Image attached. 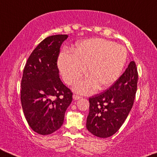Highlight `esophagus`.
<instances>
[{
	"mask_svg": "<svg viewBox=\"0 0 157 157\" xmlns=\"http://www.w3.org/2000/svg\"><path fill=\"white\" fill-rule=\"evenodd\" d=\"M73 98H74L75 100H78V99H80L81 97L80 96H78V95L77 94H75L74 96H73Z\"/></svg>",
	"mask_w": 157,
	"mask_h": 157,
	"instance_id": "esophagus-1",
	"label": "esophagus"
}]
</instances>
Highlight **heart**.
Returning a JSON list of instances; mask_svg holds the SVG:
<instances>
[{"label":"heart","instance_id":"1","mask_svg":"<svg viewBox=\"0 0 157 157\" xmlns=\"http://www.w3.org/2000/svg\"><path fill=\"white\" fill-rule=\"evenodd\" d=\"M128 57L123 45L102 38H93L79 43L71 51L61 53L59 67L65 82L76 83L86 72L90 77L76 85L75 90L82 94L94 92L98 85L106 88L114 83L122 72Z\"/></svg>","mask_w":157,"mask_h":157}]
</instances>
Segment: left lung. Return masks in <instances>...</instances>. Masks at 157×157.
Returning <instances> with one entry per match:
<instances>
[{
	"label": "left lung",
	"instance_id": "obj_1",
	"mask_svg": "<svg viewBox=\"0 0 157 157\" xmlns=\"http://www.w3.org/2000/svg\"><path fill=\"white\" fill-rule=\"evenodd\" d=\"M138 78L136 63L130 61L112 87L89 98L86 122L89 132L99 138H109L118 131L133 106Z\"/></svg>",
	"mask_w": 157,
	"mask_h": 157
}]
</instances>
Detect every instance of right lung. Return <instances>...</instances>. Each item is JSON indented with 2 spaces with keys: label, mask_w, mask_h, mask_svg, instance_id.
I'll list each match as a JSON object with an SVG mask.
<instances>
[{
  "label": "right lung",
  "mask_w": 157,
  "mask_h": 157,
  "mask_svg": "<svg viewBox=\"0 0 157 157\" xmlns=\"http://www.w3.org/2000/svg\"><path fill=\"white\" fill-rule=\"evenodd\" d=\"M67 35H51L35 48L27 59L21 82V102L29 127L40 135L61 128L72 93L59 77L57 60Z\"/></svg>",
  "instance_id": "obj_1"
}]
</instances>
